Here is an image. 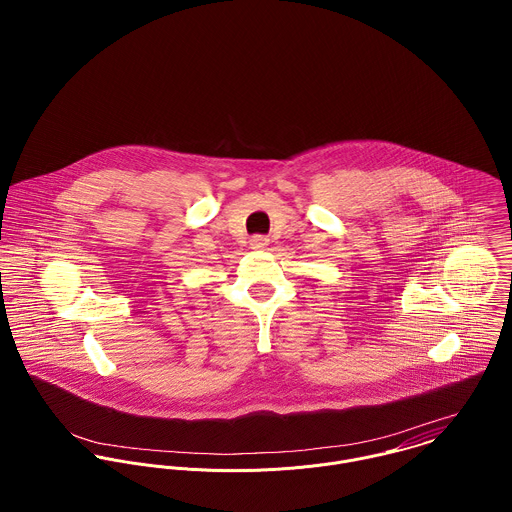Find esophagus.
Segmentation results:
<instances>
[{
    "label": "esophagus",
    "instance_id": "esophagus-1",
    "mask_svg": "<svg viewBox=\"0 0 512 512\" xmlns=\"http://www.w3.org/2000/svg\"><path fill=\"white\" fill-rule=\"evenodd\" d=\"M250 244H252V248H264V246H268V238L266 236H252V240H250Z\"/></svg>",
    "mask_w": 512,
    "mask_h": 512
}]
</instances>
